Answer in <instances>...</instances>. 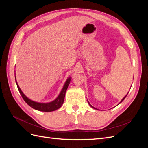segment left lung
Wrapping results in <instances>:
<instances>
[{"label": "left lung", "mask_w": 148, "mask_h": 148, "mask_svg": "<svg viewBox=\"0 0 148 148\" xmlns=\"http://www.w3.org/2000/svg\"><path fill=\"white\" fill-rule=\"evenodd\" d=\"M127 95H128V94H127ZM127 95H126V96H125V97H123V99H122V101H121V102H120V103H121V102H122V101H123V100H124V99H125V97H126V96H127ZM88 104H89V106H91V107H93V108H95V107H92V106H91V104H89V102H88Z\"/></svg>", "instance_id": "1"}]
</instances>
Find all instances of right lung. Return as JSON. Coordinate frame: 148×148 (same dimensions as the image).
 Here are the masks:
<instances>
[{"instance_id":"obj_1","label":"right lung","mask_w":148,"mask_h":148,"mask_svg":"<svg viewBox=\"0 0 148 148\" xmlns=\"http://www.w3.org/2000/svg\"><path fill=\"white\" fill-rule=\"evenodd\" d=\"M70 79H71L70 78H69L68 79H67V80L64 84L63 89H62V90L61 91L60 95H59V96L57 97V99L51 102L46 103H46H39V102H34L33 101L30 100L29 99H28V98L26 97L23 92H22L19 86L17 84L16 81V83L18 89V91L20 93L21 96H22V97H23L24 101L26 103H27V104H28L30 107H31L32 108H33L36 110L43 111V112H51V111H54L58 109H59L60 107L62 106V105L63 104L64 101L65 92H66L67 88H68L69 84H70ZM15 80H16V79H15Z\"/></svg>"}]
</instances>
